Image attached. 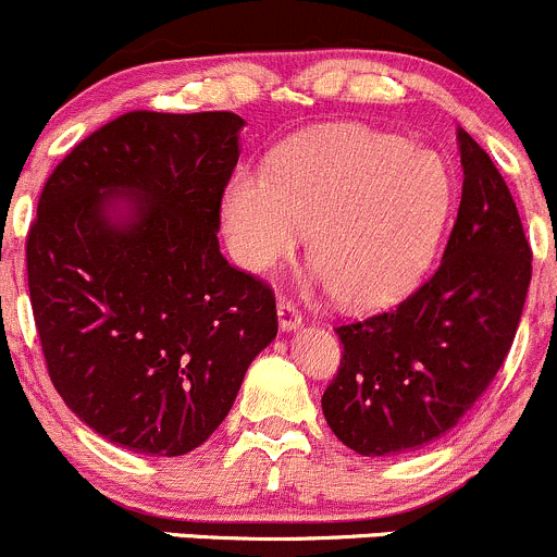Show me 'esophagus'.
I'll list each match as a JSON object with an SVG mask.
<instances>
[{
    "label": "esophagus",
    "mask_w": 557,
    "mask_h": 557,
    "mask_svg": "<svg viewBox=\"0 0 557 557\" xmlns=\"http://www.w3.org/2000/svg\"><path fill=\"white\" fill-rule=\"evenodd\" d=\"M278 324L284 333H289V330H297L302 324V317L300 311L295 308V302L292 300H284V297H278Z\"/></svg>",
    "instance_id": "obj_1"
}]
</instances>
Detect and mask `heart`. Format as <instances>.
<instances>
[{
    "label": "heart",
    "instance_id": "b5f03b06",
    "mask_svg": "<svg viewBox=\"0 0 557 557\" xmlns=\"http://www.w3.org/2000/svg\"><path fill=\"white\" fill-rule=\"evenodd\" d=\"M442 153L368 126H335L284 148L268 175L240 170L222 200L224 233L249 273L308 257L349 308L404 297L431 268L453 208Z\"/></svg>",
    "mask_w": 557,
    "mask_h": 557
}]
</instances>
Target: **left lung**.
<instances>
[{"instance_id": "left-lung-1", "label": "left lung", "mask_w": 557, "mask_h": 557, "mask_svg": "<svg viewBox=\"0 0 557 557\" xmlns=\"http://www.w3.org/2000/svg\"><path fill=\"white\" fill-rule=\"evenodd\" d=\"M463 195L442 265L404 302L335 327L344 357L322 395L330 431L366 458H395L453 431L515 341L531 246L511 191L458 129Z\"/></svg>"}]
</instances>
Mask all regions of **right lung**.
Instances as JSON below:
<instances>
[{"instance_id":"obj_1","label":"right lung","mask_w":557,"mask_h":557,"mask_svg":"<svg viewBox=\"0 0 557 557\" xmlns=\"http://www.w3.org/2000/svg\"><path fill=\"white\" fill-rule=\"evenodd\" d=\"M244 119L132 110L46 181L26 273L64 404L129 453L175 458L230 414L276 338L273 289L219 251Z\"/></svg>"}]
</instances>
